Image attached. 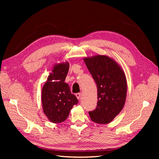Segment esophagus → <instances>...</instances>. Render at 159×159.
Returning a JSON list of instances; mask_svg holds the SVG:
<instances>
[{"label":"esophagus","instance_id":"1","mask_svg":"<svg viewBox=\"0 0 159 159\" xmlns=\"http://www.w3.org/2000/svg\"><path fill=\"white\" fill-rule=\"evenodd\" d=\"M75 95H76V98H78V99H80V98H81V94L80 93H78L75 94Z\"/></svg>","mask_w":159,"mask_h":159}]
</instances>
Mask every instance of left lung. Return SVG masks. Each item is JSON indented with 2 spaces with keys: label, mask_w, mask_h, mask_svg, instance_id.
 <instances>
[{
  "label": "left lung",
  "mask_w": 159,
  "mask_h": 159,
  "mask_svg": "<svg viewBox=\"0 0 159 159\" xmlns=\"http://www.w3.org/2000/svg\"><path fill=\"white\" fill-rule=\"evenodd\" d=\"M84 61L98 88V105L89 115L91 121L107 124L121 111L127 98V79L117 61L105 55L85 57Z\"/></svg>",
  "instance_id": "8db88e82"
}]
</instances>
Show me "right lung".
Instances as JSON below:
<instances>
[{"label":"right lung","instance_id":"right-lung-1","mask_svg":"<svg viewBox=\"0 0 159 159\" xmlns=\"http://www.w3.org/2000/svg\"><path fill=\"white\" fill-rule=\"evenodd\" d=\"M68 61L57 63L53 66L42 91L43 111L54 123L64 121L71 109L78 103L75 95L64 82L69 70Z\"/></svg>","mask_w":159,"mask_h":159}]
</instances>
